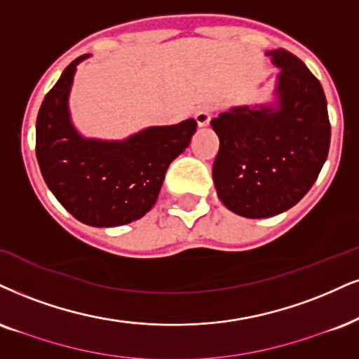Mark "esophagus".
Masks as SVG:
<instances>
[{
    "mask_svg": "<svg viewBox=\"0 0 359 359\" xmlns=\"http://www.w3.org/2000/svg\"><path fill=\"white\" fill-rule=\"evenodd\" d=\"M194 119H196L198 126L205 128L210 125V119H211V106L210 104H201L200 108L196 109L194 113Z\"/></svg>",
    "mask_w": 359,
    "mask_h": 359,
    "instance_id": "34e87169",
    "label": "esophagus"
}]
</instances>
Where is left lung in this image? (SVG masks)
Instances as JSON below:
<instances>
[{
  "label": "left lung",
  "instance_id": "1",
  "mask_svg": "<svg viewBox=\"0 0 359 359\" xmlns=\"http://www.w3.org/2000/svg\"><path fill=\"white\" fill-rule=\"evenodd\" d=\"M281 72L269 104L233 106L211 128L219 138L213 165L218 198L245 218H269L311 189L328 156L325 91L293 53L266 51Z\"/></svg>",
  "mask_w": 359,
  "mask_h": 359
}]
</instances>
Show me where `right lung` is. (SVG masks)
Here are the masks:
<instances>
[{"mask_svg": "<svg viewBox=\"0 0 359 359\" xmlns=\"http://www.w3.org/2000/svg\"><path fill=\"white\" fill-rule=\"evenodd\" d=\"M76 57L44 96L36 119V158L44 183L81 223L96 228L128 224L158 200L168 166L191 143L193 118L149 126L121 141L85 138L69 114Z\"/></svg>", "mask_w": 359, "mask_h": 359, "instance_id": "right-lung-1", "label": "right lung"}]
</instances>
